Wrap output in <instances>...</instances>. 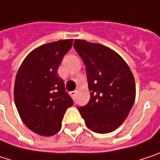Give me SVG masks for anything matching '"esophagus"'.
Returning <instances> with one entry per match:
<instances>
[{
    "label": "esophagus",
    "mask_w": 160,
    "mask_h": 160,
    "mask_svg": "<svg viewBox=\"0 0 160 160\" xmlns=\"http://www.w3.org/2000/svg\"><path fill=\"white\" fill-rule=\"evenodd\" d=\"M70 94H71V97H72V98H75V96H76V94H77V91H72Z\"/></svg>",
    "instance_id": "1"
}]
</instances>
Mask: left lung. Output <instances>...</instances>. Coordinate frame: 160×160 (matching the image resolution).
I'll return each instance as SVG.
<instances>
[{"label":"left lung","instance_id":"1","mask_svg":"<svg viewBox=\"0 0 160 160\" xmlns=\"http://www.w3.org/2000/svg\"><path fill=\"white\" fill-rule=\"evenodd\" d=\"M73 47L86 64L89 102L78 110L86 125L107 133L120 127L135 99V82L126 62L102 44L75 39Z\"/></svg>","mask_w":160,"mask_h":160}]
</instances>
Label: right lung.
Wrapping results in <instances>:
<instances>
[{
	"label": "right lung",
	"mask_w": 160,
	"mask_h": 160,
	"mask_svg": "<svg viewBox=\"0 0 160 160\" xmlns=\"http://www.w3.org/2000/svg\"><path fill=\"white\" fill-rule=\"evenodd\" d=\"M73 39L43 44L28 53L17 71L13 98L22 122L37 134L51 136L61 130L72 99L65 92L58 68Z\"/></svg>",
	"instance_id": "right-lung-1"
}]
</instances>
